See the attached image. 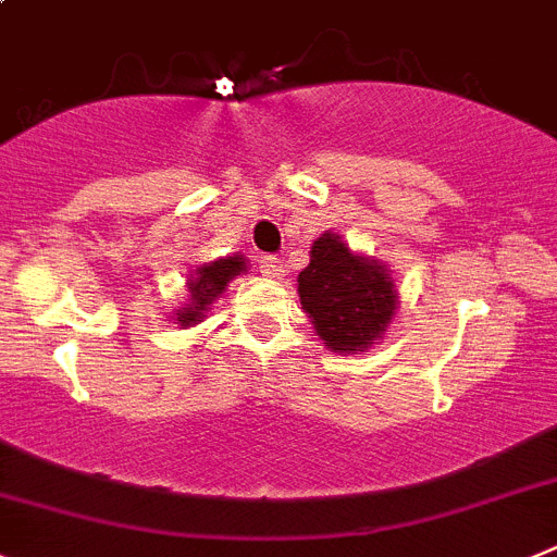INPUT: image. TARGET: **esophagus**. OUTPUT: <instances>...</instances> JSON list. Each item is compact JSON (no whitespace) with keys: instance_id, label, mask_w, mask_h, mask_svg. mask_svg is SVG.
I'll use <instances>...</instances> for the list:
<instances>
[{"instance_id":"34e87169","label":"esophagus","mask_w":557,"mask_h":557,"mask_svg":"<svg viewBox=\"0 0 557 557\" xmlns=\"http://www.w3.org/2000/svg\"><path fill=\"white\" fill-rule=\"evenodd\" d=\"M257 264H259V273H262V275H270V278H278V275L284 273L282 259L273 257V253H262V257L257 259Z\"/></svg>"}]
</instances>
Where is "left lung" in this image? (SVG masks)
I'll return each instance as SVG.
<instances>
[{"label": "left lung", "mask_w": 557, "mask_h": 557, "mask_svg": "<svg viewBox=\"0 0 557 557\" xmlns=\"http://www.w3.org/2000/svg\"><path fill=\"white\" fill-rule=\"evenodd\" d=\"M298 295L320 339L336 354L372 345L397 304L384 264L350 253L336 234L314 239L312 262L298 275Z\"/></svg>", "instance_id": "obj_1"}]
</instances>
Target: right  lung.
Returning a JSON list of instances; mask_svg holds the SVG:
<instances>
[{"label": "right lung", "mask_w": 557, "mask_h": 557, "mask_svg": "<svg viewBox=\"0 0 557 557\" xmlns=\"http://www.w3.org/2000/svg\"><path fill=\"white\" fill-rule=\"evenodd\" d=\"M239 270H245L243 257H228L218 259V262L212 264H203L196 273L198 278L190 282V304H187V309L178 312V323H198V318H203V312H207V306L218 298V293L226 289V284L232 282Z\"/></svg>", "instance_id": "1"}]
</instances>
